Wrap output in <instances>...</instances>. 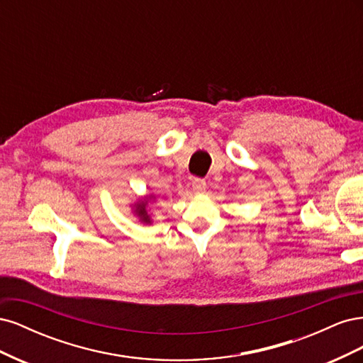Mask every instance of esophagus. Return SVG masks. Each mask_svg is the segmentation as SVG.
<instances>
[{"mask_svg": "<svg viewBox=\"0 0 363 363\" xmlns=\"http://www.w3.org/2000/svg\"><path fill=\"white\" fill-rule=\"evenodd\" d=\"M206 182L204 180H201V179H194L192 180V191H194V194H204L206 192Z\"/></svg>", "mask_w": 363, "mask_h": 363, "instance_id": "esophagus-1", "label": "esophagus"}]
</instances>
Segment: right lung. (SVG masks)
Listing matches in <instances>:
<instances>
[{
	"instance_id": "right-lung-1",
	"label": "right lung",
	"mask_w": 363,
	"mask_h": 363,
	"mask_svg": "<svg viewBox=\"0 0 363 363\" xmlns=\"http://www.w3.org/2000/svg\"><path fill=\"white\" fill-rule=\"evenodd\" d=\"M152 200H156L155 195H147V196H142V199H138V201H135V204H131V212H133V215L139 219L140 223H144L147 225L152 224V218L147 211L148 204Z\"/></svg>"
}]
</instances>
